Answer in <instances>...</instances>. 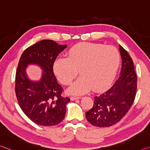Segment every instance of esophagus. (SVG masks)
Returning <instances> with one entry per match:
<instances>
[{
    "label": "esophagus",
    "instance_id": "1",
    "mask_svg": "<svg viewBox=\"0 0 150 150\" xmlns=\"http://www.w3.org/2000/svg\"><path fill=\"white\" fill-rule=\"evenodd\" d=\"M81 98V97H75V96H73L71 98V100L72 101H74L76 100V99H80Z\"/></svg>",
    "mask_w": 150,
    "mask_h": 150
}]
</instances>
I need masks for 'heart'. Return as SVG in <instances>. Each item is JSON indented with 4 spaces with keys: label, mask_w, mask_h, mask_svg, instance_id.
<instances>
[{
    "label": "heart",
    "mask_w": 150,
    "mask_h": 150,
    "mask_svg": "<svg viewBox=\"0 0 150 150\" xmlns=\"http://www.w3.org/2000/svg\"><path fill=\"white\" fill-rule=\"evenodd\" d=\"M120 62L119 51L112 45L81 43L70 48L67 58L55 61L53 70L65 85L72 83L79 72L82 75L70 88L75 94H83L92 88L94 91L106 87L115 76Z\"/></svg>",
    "instance_id": "1"
}]
</instances>
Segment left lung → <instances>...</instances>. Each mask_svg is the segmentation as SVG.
Returning a JSON list of instances; mask_svg holds the SVG:
<instances>
[{
  "mask_svg": "<svg viewBox=\"0 0 150 150\" xmlns=\"http://www.w3.org/2000/svg\"><path fill=\"white\" fill-rule=\"evenodd\" d=\"M122 64L119 78L109 89L94 97L93 106L86 112L91 124L110 127L123 118L133 105L137 88V76L133 62L127 51L120 45Z\"/></svg>",
  "mask_w": 150,
  "mask_h": 150,
  "instance_id": "8db88e82",
  "label": "left lung"
}]
</instances>
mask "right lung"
Listing matches in <instances>:
<instances>
[{
    "label": "right lung",
    "mask_w": 150,
    "mask_h": 150,
    "mask_svg": "<svg viewBox=\"0 0 150 150\" xmlns=\"http://www.w3.org/2000/svg\"><path fill=\"white\" fill-rule=\"evenodd\" d=\"M67 45L43 40L26 49L21 57L16 74V94L19 105L28 118L42 126L57 125L65 117L69 98L61 96L63 89L53 72V64ZM36 64L42 69V78L32 81L27 77L26 67Z\"/></svg>",
    "instance_id": "1"
}]
</instances>
